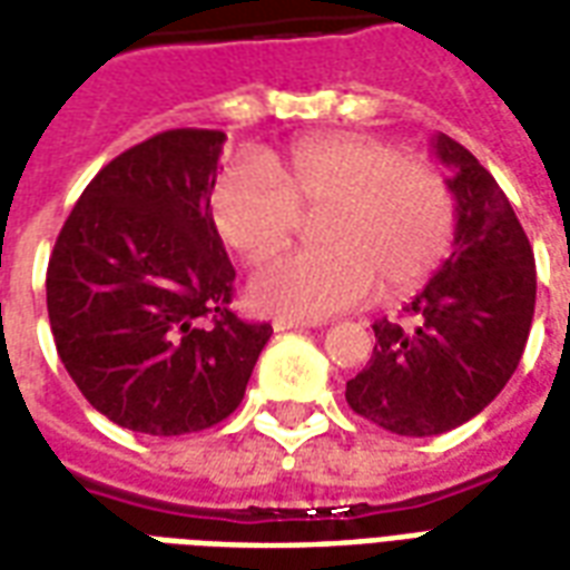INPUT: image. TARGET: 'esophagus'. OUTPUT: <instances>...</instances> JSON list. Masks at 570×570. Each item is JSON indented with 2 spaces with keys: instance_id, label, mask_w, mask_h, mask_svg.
Wrapping results in <instances>:
<instances>
[{
  "instance_id": "1",
  "label": "esophagus",
  "mask_w": 570,
  "mask_h": 570,
  "mask_svg": "<svg viewBox=\"0 0 570 570\" xmlns=\"http://www.w3.org/2000/svg\"><path fill=\"white\" fill-rule=\"evenodd\" d=\"M317 326L314 320H298V317H274V328L286 332V328H311Z\"/></svg>"
}]
</instances>
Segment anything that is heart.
<instances>
[{
	"label": "heart",
	"instance_id": "b5f03b06",
	"mask_svg": "<svg viewBox=\"0 0 570 570\" xmlns=\"http://www.w3.org/2000/svg\"><path fill=\"white\" fill-rule=\"evenodd\" d=\"M210 208L223 242L250 263L293 242L302 214L326 210L320 250L274 256L250 281L256 307L298 320L356 307L374 286L386 298L414 293L441 268L456 235L444 175L371 135H320L263 166H235Z\"/></svg>",
	"mask_w": 570,
	"mask_h": 570
}]
</instances>
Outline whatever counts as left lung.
Masks as SVG:
<instances>
[{
	"instance_id": "left-lung-1",
	"label": "left lung",
	"mask_w": 570,
	"mask_h": 570,
	"mask_svg": "<svg viewBox=\"0 0 570 570\" xmlns=\"http://www.w3.org/2000/svg\"><path fill=\"white\" fill-rule=\"evenodd\" d=\"M432 150L453 175V253L402 307L377 320L368 365L347 404L392 435L432 438L478 416L522 360L534 317V253L508 196L471 150L438 132Z\"/></svg>"
}]
</instances>
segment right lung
Instances as JSON below:
<instances>
[{"label": "right lung", "instance_id": "obj_1", "mask_svg": "<svg viewBox=\"0 0 570 570\" xmlns=\"http://www.w3.org/2000/svg\"><path fill=\"white\" fill-rule=\"evenodd\" d=\"M226 135L168 129L87 184L48 263L62 365L111 423L171 438L242 404L268 323L229 311L232 268L210 214Z\"/></svg>", "mask_w": 570, "mask_h": 570}]
</instances>
